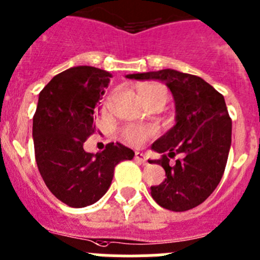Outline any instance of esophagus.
<instances>
[{
  "label": "esophagus",
  "mask_w": 260,
  "mask_h": 260,
  "mask_svg": "<svg viewBox=\"0 0 260 260\" xmlns=\"http://www.w3.org/2000/svg\"><path fill=\"white\" fill-rule=\"evenodd\" d=\"M135 159L140 163H146V160H147L146 155H145L144 153H140V151H137V153L135 154Z\"/></svg>",
  "instance_id": "1"
}]
</instances>
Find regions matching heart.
Masks as SVG:
<instances>
[{
	"label": "heart",
	"mask_w": 260,
	"mask_h": 260,
	"mask_svg": "<svg viewBox=\"0 0 260 260\" xmlns=\"http://www.w3.org/2000/svg\"><path fill=\"white\" fill-rule=\"evenodd\" d=\"M155 94H167V92H166V89L163 86L156 85V84L144 85L139 89V95L141 97V100H146V98ZM150 131L145 129V128L128 127L127 129L124 131L125 139H127L128 142H131L132 145H141L145 140H147L150 137Z\"/></svg>",
	"instance_id": "heart-1"
}]
</instances>
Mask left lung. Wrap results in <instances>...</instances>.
Segmentation results:
<instances>
[{"label": "left lung", "instance_id": "1", "mask_svg": "<svg viewBox=\"0 0 260 260\" xmlns=\"http://www.w3.org/2000/svg\"><path fill=\"white\" fill-rule=\"evenodd\" d=\"M127 79L159 80L167 85L175 100V125L153 145L162 159L149 160L162 165L165 181L151 186V197L171 211H186L207 200L220 182L225 170L232 120L224 97L200 76L176 70L129 74ZM183 156L175 165L169 158Z\"/></svg>", "mask_w": 260, "mask_h": 260}]
</instances>
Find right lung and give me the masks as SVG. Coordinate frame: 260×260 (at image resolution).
Returning a JSON list of instances; mask_svg holds the SVG:
<instances>
[{
  "instance_id": "1",
  "label": "right lung",
  "mask_w": 260,
  "mask_h": 260,
  "mask_svg": "<svg viewBox=\"0 0 260 260\" xmlns=\"http://www.w3.org/2000/svg\"><path fill=\"white\" fill-rule=\"evenodd\" d=\"M110 78L101 69L71 67L55 75L39 94L32 127L37 167L49 190L70 207H85L104 197L115 166L135 156L119 142L97 154L83 147L95 132L93 119Z\"/></svg>"
}]
</instances>
